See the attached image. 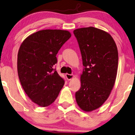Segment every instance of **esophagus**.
Instances as JSON below:
<instances>
[{"instance_id":"obj_1","label":"esophagus","mask_w":135,"mask_h":135,"mask_svg":"<svg viewBox=\"0 0 135 135\" xmlns=\"http://www.w3.org/2000/svg\"><path fill=\"white\" fill-rule=\"evenodd\" d=\"M74 75L73 74H66V77L68 80H71L72 79L74 78Z\"/></svg>"}]
</instances>
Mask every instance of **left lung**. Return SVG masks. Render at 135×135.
I'll list each match as a JSON object with an SVG mask.
<instances>
[{
  "mask_svg": "<svg viewBox=\"0 0 135 135\" xmlns=\"http://www.w3.org/2000/svg\"><path fill=\"white\" fill-rule=\"evenodd\" d=\"M84 66L81 87L75 93L77 104L90 112L102 106L115 84L118 68V50L108 32L94 27L75 29Z\"/></svg>",
  "mask_w": 135,
  "mask_h": 135,
  "instance_id": "8db88e82",
  "label": "left lung"
}]
</instances>
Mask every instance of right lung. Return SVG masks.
<instances>
[{
    "label": "right lung",
    "instance_id": "1",
    "mask_svg": "<svg viewBox=\"0 0 135 135\" xmlns=\"http://www.w3.org/2000/svg\"><path fill=\"white\" fill-rule=\"evenodd\" d=\"M71 37L68 31L45 29L30 35L20 46L18 77L25 93L38 106L52 104L64 85V79L54 66L56 54Z\"/></svg>",
    "mask_w": 135,
    "mask_h": 135
}]
</instances>
